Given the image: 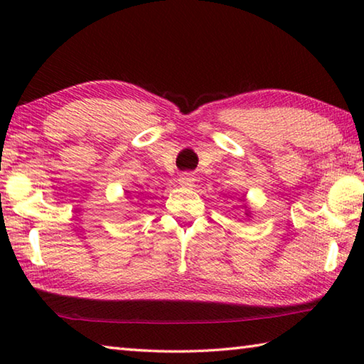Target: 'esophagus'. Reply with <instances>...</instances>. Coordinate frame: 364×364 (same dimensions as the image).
<instances>
[{
  "mask_svg": "<svg viewBox=\"0 0 364 364\" xmlns=\"http://www.w3.org/2000/svg\"><path fill=\"white\" fill-rule=\"evenodd\" d=\"M194 176L189 175V173H184L181 178H180V184L183 188H193L194 186Z\"/></svg>",
  "mask_w": 364,
  "mask_h": 364,
  "instance_id": "34e87169",
  "label": "esophagus"
}]
</instances>
